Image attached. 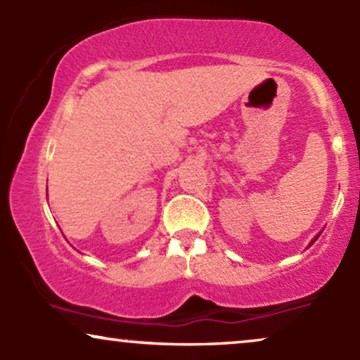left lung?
Returning a JSON list of instances; mask_svg holds the SVG:
<instances>
[{
	"instance_id": "8db88e82",
	"label": "left lung",
	"mask_w": 360,
	"mask_h": 360,
	"mask_svg": "<svg viewBox=\"0 0 360 360\" xmlns=\"http://www.w3.org/2000/svg\"><path fill=\"white\" fill-rule=\"evenodd\" d=\"M316 238H318V235H316V237H315V240H316ZM315 240H313V242H315Z\"/></svg>"
}]
</instances>
